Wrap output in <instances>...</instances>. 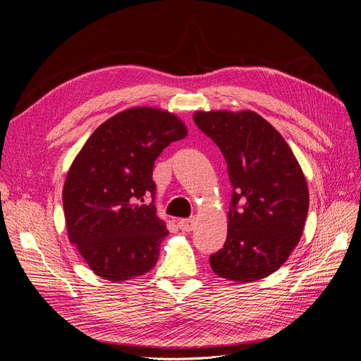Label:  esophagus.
<instances>
[{
	"instance_id": "esophagus-1",
	"label": "esophagus",
	"mask_w": 361,
	"mask_h": 361,
	"mask_svg": "<svg viewBox=\"0 0 361 361\" xmlns=\"http://www.w3.org/2000/svg\"><path fill=\"white\" fill-rule=\"evenodd\" d=\"M178 226H180L181 231H185V233L192 231L193 226H195V218H184V219H180V221H178Z\"/></svg>"
}]
</instances>
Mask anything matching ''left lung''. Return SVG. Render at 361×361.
I'll list each match as a JSON object with an SVG mask.
<instances>
[{"label":"left lung","instance_id":"8db88e82","mask_svg":"<svg viewBox=\"0 0 361 361\" xmlns=\"http://www.w3.org/2000/svg\"><path fill=\"white\" fill-rule=\"evenodd\" d=\"M193 120L221 149L233 185L228 233L211 268L244 283L267 278L286 263L305 228V174L287 142L253 111H199Z\"/></svg>","mask_w":361,"mask_h":361}]
</instances>
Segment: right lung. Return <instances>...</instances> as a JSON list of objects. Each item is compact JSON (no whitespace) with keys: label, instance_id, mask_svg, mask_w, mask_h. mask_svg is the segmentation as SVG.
<instances>
[{"label":"right lung","instance_id":"add662e5","mask_svg":"<svg viewBox=\"0 0 361 361\" xmlns=\"http://www.w3.org/2000/svg\"><path fill=\"white\" fill-rule=\"evenodd\" d=\"M185 136L174 114L130 108L94 130L73 161L63 190L68 240L98 276L127 281L157 264L168 230L152 173L162 150Z\"/></svg>","mask_w":361,"mask_h":361}]
</instances>
